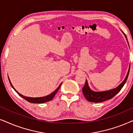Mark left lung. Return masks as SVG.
I'll use <instances>...</instances> for the list:
<instances>
[{"mask_svg": "<svg viewBox=\"0 0 133 133\" xmlns=\"http://www.w3.org/2000/svg\"><path fill=\"white\" fill-rule=\"evenodd\" d=\"M125 37L126 38H127V36H125ZM129 69H130V66H129ZM129 69L128 70V72L127 76H126L125 79L118 87H117L116 88L113 89V90L106 91H93L91 90L90 88H89L88 83H87V80H86L85 85H84L83 88H82V91H83L84 96L85 97V98H86L87 100H88V101L93 102H101L110 99L112 98V97L115 96L120 91L121 89H122L123 88V87L124 86L126 82H127V78L128 77L129 75Z\"/></svg>", "mask_w": 133, "mask_h": 133, "instance_id": "1", "label": "left lung"}]
</instances>
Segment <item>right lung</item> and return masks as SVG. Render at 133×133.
Returning <instances> with one entry per match:
<instances>
[{
    "label": "right lung",
    "instance_id": "add662e5",
    "mask_svg": "<svg viewBox=\"0 0 133 133\" xmlns=\"http://www.w3.org/2000/svg\"><path fill=\"white\" fill-rule=\"evenodd\" d=\"M9 81H10V80H9ZM10 85H11V86L12 87V88L14 89L15 91H16V93H17L18 95L20 96L23 97V98H24L25 100L27 101H28V102H31V103H44V102H48V101H51V99H53V97H54L55 95H56V93H57V91H58L59 90V89L60 87H61V85H60L59 86L58 88H57L56 90H55L54 92H53V93H52L51 94H50V95H49L46 96L41 97H30L24 96L22 95L20 93H18L17 91L15 90L14 88H13V85H11L10 81Z\"/></svg>",
    "mask_w": 133,
    "mask_h": 133
}]
</instances>
